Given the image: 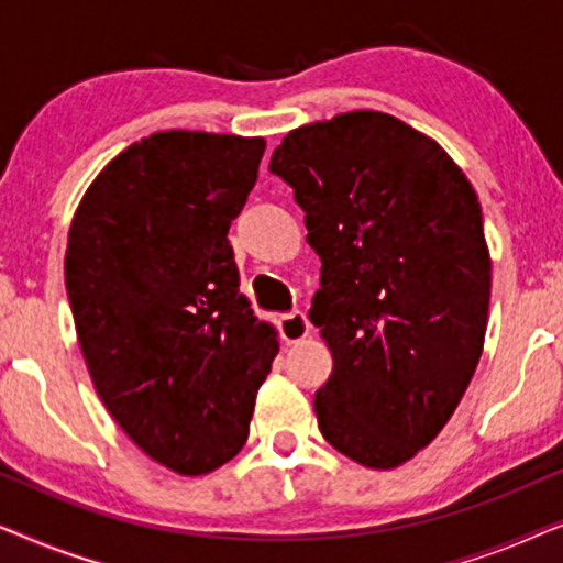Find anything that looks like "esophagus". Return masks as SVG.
I'll list each match as a JSON object with an SVG mask.
<instances>
[{
  "mask_svg": "<svg viewBox=\"0 0 563 563\" xmlns=\"http://www.w3.org/2000/svg\"><path fill=\"white\" fill-rule=\"evenodd\" d=\"M279 330L287 343H299L310 335V320L302 310H291L287 314H279Z\"/></svg>",
  "mask_w": 563,
  "mask_h": 563,
  "instance_id": "1",
  "label": "esophagus"
}]
</instances>
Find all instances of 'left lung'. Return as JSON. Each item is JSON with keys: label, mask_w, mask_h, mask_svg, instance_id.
Wrapping results in <instances>:
<instances>
[{"label": "left lung", "mask_w": 563, "mask_h": 563, "mask_svg": "<svg viewBox=\"0 0 563 563\" xmlns=\"http://www.w3.org/2000/svg\"><path fill=\"white\" fill-rule=\"evenodd\" d=\"M268 172L295 189L322 261L310 320L333 374L314 395L320 433L361 466L405 464L451 420L484 349L476 191L433 137L374 110L291 130Z\"/></svg>", "instance_id": "1"}]
</instances>
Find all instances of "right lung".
I'll use <instances>...</instances> for the list:
<instances>
[{
	"label": "right lung",
	"mask_w": 563,
	"mask_h": 563,
	"mask_svg": "<svg viewBox=\"0 0 563 563\" xmlns=\"http://www.w3.org/2000/svg\"><path fill=\"white\" fill-rule=\"evenodd\" d=\"M264 151V137L153 133L99 172L68 230L66 291L97 395L137 449L184 476L243 449L279 353L228 241Z\"/></svg>",
	"instance_id": "right-lung-1"
}]
</instances>
